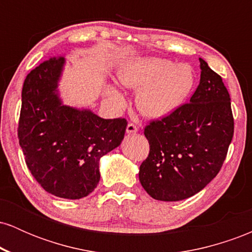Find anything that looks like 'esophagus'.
<instances>
[{
	"label": "esophagus",
	"instance_id": "esophagus-1",
	"mask_svg": "<svg viewBox=\"0 0 252 252\" xmlns=\"http://www.w3.org/2000/svg\"><path fill=\"white\" fill-rule=\"evenodd\" d=\"M137 131H138V128L135 126V124L129 123L128 126H126V134H136Z\"/></svg>",
	"mask_w": 252,
	"mask_h": 252
}]
</instances>
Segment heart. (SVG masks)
<instances>
[{"mask_svg":"<svg viewBox=\"0 0 252 252\" xmlns=\"http://www.w3.org/2000/svg\"><path fill=\"white\" fill-rule=\"evenodd\" d=\"M117 78L126 88L138 90L137 108L149 118H163L173 114L187 99L195 84L192 66L162 58L126 60L118 67ZM105 96L118 105L124 102L114 85L106 86Z\"/></svg>","mask_w":252,"mask_h":252,"instance_id":"1","label":"heart"}]
</instances>
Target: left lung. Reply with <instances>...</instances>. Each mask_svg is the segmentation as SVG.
Wrapping results in <instances>:
<instances>
[{
    "label": "left lung",
    "instance_id": "obj_1",
    "mask_svg": "<svg viewBox=\"0 0 252 252\" xmlns=\"http://www.w3.org/2000/svg\"><path fill=\"white\" fill-rule=\"evenodd\" d=\"M200 62V83L189 103L144 129L150 150L138 179L161 201L196 194L221 168L233 136V117L221 77Z\"/></svg>",
    "mask_w": 252,
    "mask_h": 252
}]
</instances>
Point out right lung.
Here are the masks:
<instances>
[{
    "label": "right lung",
    "mask_w": 252,
    "mask_h": 252,
    "mask_svg": "<svg viewBox=\"0 0 252 252\" xmlns=\"http://www.w3.org/2000/svg\"><path fill=\"white\" fill-rule=\"evenodd\" d=\"M65 63L63 56L50 57L26 77L17 137L42 189L74 200L97 187L100 158L122 142L126 121L63 104L59 82Z\"/></svg>",
    "instance_id": "add662e5"
}]
</instances>
